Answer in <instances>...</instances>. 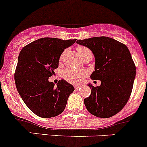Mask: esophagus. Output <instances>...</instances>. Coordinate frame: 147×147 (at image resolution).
I'll list each match as a JSON object with an SVG mask.
<instances>
[{"label":"esophagus","mask_w":147,"mask_h":147,"mask_svg":"<svg viewBox=\"0 0 147 147\" xmlns=\"http://www.w3.org/2000/svg\"><path fill=\"white\" fill-rule=\"evenodd\" d=\"M80 87L81 86H79V85H76V86H74L75 89H80Z\"/></svg>","instance_id":"1"}]
</instances>
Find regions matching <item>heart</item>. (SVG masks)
<instances>
[{
  "mask_svg": "<svg viewBox=\"0 0 147 147\" xmlns=\"http://www.w3.org/2000/svg\"><path fill=\"white\" fill-rule=\"evenodd\" d=\"M76 50H77L78 53H79V56L81 57L82 59L86 55H92V52L91 51L90 49L85 47V46H78L76 47ZM65 51H63L62 53V54L60 56V61L63 59L64 55H65ZM86 73L85 71H78V70L72 69V68H68L64 71L63 78L65 80L70 82V83L76 84L82 81V78L86 75Z\"/></svg>",
  "mask_w": 147,
  "mask_h": 147,
  "instance_id": "heart-1",
  "label": "heart"
}]
</instances>
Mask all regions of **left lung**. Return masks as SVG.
I'll return each mask as SVG.
<instances>
[{"instance_id": "8db88e82", "label": "left lung", "mask_w": 147, "mask_h": 147, "mask_svg": "<svg viewBox=\"0 0 147 147\" xmlns=\"http://www.w3.org/2000/svg\"><path fill=\"white\" fill-rule=\"evenodd\" d=\"M76 43L90 49L95 57L93 80L100 86L89 84L91 94L84 99L88 111L94 116L107 118L119 113L132 92L136 65L129 50L123 43L107 37L78 40Z\"/></svg>"}]
</instances>
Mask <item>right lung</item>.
I'll use <instances>...</instances> for the list:
<instances>
[{"mask_svg": "<svg viewBox=\"0 0 147 147\" xmlns=\"http://www.w3.org/2000/svg\"><path fill=\"white\" fill-rule=\"evenodd\" d=\"M76 40L44 37L21 50L14 74L15 84L24 102L39 117L52 118L61 114L74 91L65 81H59L56 86L48 79L58 67L61 53Z\"/></svg>", "mask_w": 147, "mask_h": 147, "instance_id": "1", "label": "right lung"}]
</instances>
